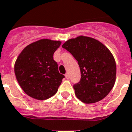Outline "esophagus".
Returning a JSON list of instances; mask_svg holds the SVG:
<instances>
[{"mask_svg":"<svg viewBox=\"0 0 132 132\" xmlns=\"http://www.w3.org/2000/svg\"><path fill=\"white\" fill-rule=\"evenodd\" d=\"M65 76H66V77L67 79H69V75H68V73H66V74H65Z\"/></svg>","mask_w":132,"mask_h":132,"instance_id":"34e87169","label":"esophagus"}]
</instances>
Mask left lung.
<instances>
[{"mask_svg": "<svg viewBox=\"0 0 132 132\" xmlns=\"http://www.w3.org/2000/svg\"><path fill=\"white\" fill-rule=\"evenodd\" d=\"M62 48L75 57L80 68L81 79L73 85L77 98L90 104L106 97L116 75L115 59L108 48L96 39L83 36L69 39Z\"/></svg>", "mask_w": 132, "mask_h": 132, "instance_id": "obj_1", "label": "left lung"}]
</instances>
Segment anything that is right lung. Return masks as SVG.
Returning a JSON list of instances; mask_svg holds the SVG:
<instances>
[{"instance_id": "right-lung-1", "label": "right lung", "mask_w": 132, "mask_h": 132, "mask_svg": "<svg viewBox=\"0 0 132 132\" xmlns=\"http://www.w3.org/2000/svg\"><path fill=\"white\" fill-rule=\"evenodd\" d=\"M61 42L41 39L28 45L14 65L16 79L24 92L37 100H46L57 93L64 78L53 59Z\"/></svg>"}]
</instances>
